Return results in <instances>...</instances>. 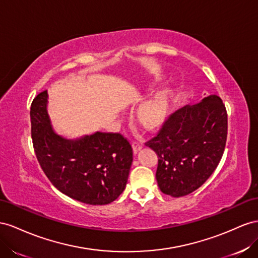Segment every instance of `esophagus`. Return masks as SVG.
I'll return each instance as SVG.
<instances>
[{"label": "esophagus", "instance_id": "esophagus-1", "mask_svg": "<svg viewBox=\"0 0 258 258\" xmlns=\"http://www.w3.org/2000/svg\"><path fill=\"white\" fill-rule=\"evenodd\" d=\"M132 147H133V150L135 153H137L139 150L143 148V145L138 142H133L132 143Z\"/></svg>", "mask_w": 258, "mask_h": 258}]
</instances>
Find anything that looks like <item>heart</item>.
Masks as SVG:
<instances>
[{"label":"heart","instance_id":"1","mask_svg":"<svg viewBox=\"0 0 258 258\" xmlns=\"http://www.w3.org/2000/svg\"><path fill=\"white\" fill-rule=\"evenodd\" d=\"M171 91L158 93L141 107L137 112V121L147 131H156L164 123L171 106Z\"/></svg>","mask_w":258,"mask_h":258}]
</instances>
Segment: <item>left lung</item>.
<instances>
[{
  "instance_id": "left-lung-1",
  "label": "left lung",
  "mask_w": 258,
  "mask_h": 258,
  "mask_svg": "<svg viewBox=\"0 0 258 258\" xmlns=\"http://www.w3.org/2000/svg\"><path fill=\"white\" fill-rule=\"evenodd\" d=\"M227 131V110L217 95L168 115L146 143L158 156L156 177L162 192L179 198L201 187L223 157Z\"/></svg>"
}]
</instances>
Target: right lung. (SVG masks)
<instances>
[{
  "label": "right lung",
  "instance_id": "obj_1",
  "mask_svg": "<svg viewBox=\"0 0 258 258\" xmlns=\"http://www.w3.org/2000/svg\"><path fill=\"white\" fill-rule=\"evenodd\" d=\"M47 91L30 108L36 159L49 181L75 200L91 205L113 202L125 189L133 149L120 133L97 132L78 141L57 135L46 110Z\"/></svg>",
  "mask_w": 258,
  "mask_h": 258
}]
</instances>
